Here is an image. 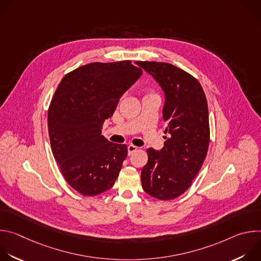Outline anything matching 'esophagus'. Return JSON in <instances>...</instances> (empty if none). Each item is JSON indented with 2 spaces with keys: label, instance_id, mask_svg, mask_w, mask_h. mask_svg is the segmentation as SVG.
Masks as SVG:
<instances>
[{
  "label": "esophagus",
  "instance_id": "esophagus-1",
  "mask_svg": "<svg viewBox=\"0 0 261 261\" xmlns=\"http://www.w3.org/2000/svg\"><path fill=\"white\" fill-rule=\"evenodd\" d=\"M137 146H135V145H133V144H130V145H128V154L129 155H132L134 152H136L137 151Z\"/></svg>",
  "mask_w": 261,
  "mask_h": 261
}]
</instances>
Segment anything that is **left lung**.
<instances>
[{"label": "left lung", "instance_id": "left-lung-1", "mask_svg": "<svg viewBox=\"0 0 261 261\" xmlns=\"http://www.w3.org/2000/svg\"><path fill=\"white\" fill-rule=\"evenodd\" d=\"M165 95L164 146L146 150L141 186L148 195L171 200L187 191L200 170L210 144L207 102L199 82L171 64L137 62Z\"/></svg>", "mask_w": 261, "mask_h": 261}]
</instances>
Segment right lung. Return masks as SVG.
<instances>
[{"label": "right lung", "mask_w": 261, "mask_h": 261, "mask_svg": "<svg viewBox=\"0 0 261 261\" xmlns=\"http://www.w3.org/2000/svg\"><path fill=\"white\" fill-rule=\"evenodd\" d=\"M131 61L91 63L69 72L48 108L51 151L67 182L85 196L113 187L128 155L126 144L102 134L122 95L141 76Z\"/></svg>", "instance_id": "1"}]
</instances>
